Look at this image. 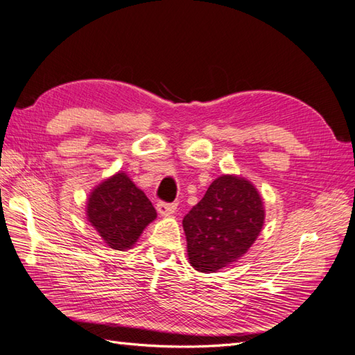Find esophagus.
I'll list each match as a JSON object with an SVG mask.
<instances>
[{"label":"esophagus","instance_id":"1","mask_svg":"<svg viewBox=\"0 0 355 355\" xmlns=\"http://www.w3.org/2000/svg\"><path fill=\"white\" fill-rule=\"evenodd\" d=\"M177 205L175 204H168V202H159L157 204V211L159 215L163 218H169L175 213Z\"/></svg>","mask_w":355,"mask_h":355}]
</instances>
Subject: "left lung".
Wrapping results in <instances>:
<instances>
[{
  "mask_svg": "<svg viewBox=\"0 0 355 355\" xmlns=\"http://www.w3.org/2000/svg\"><path fill=\"white\" fill-rule=\"evenodd\" d=\"M265 202L250 180L222 174L187 213V259L198 272H218L248 252L265 225Z\"/></svg>",
  "mask_w": 355,
  "mask_h": 355,
  "instance_id": "obj_1",
  "label": "left lung"
}]
</instances>
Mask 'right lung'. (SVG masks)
<instances>
[{
  "label": "right lung",
  "mask_w": 355,
  "mask_h": 355,
  "mask_svg": "<svg viewBox=\"0 0 355 355\" xmlns=\"http://www.w3.org/2000/svg\"><path fill=\"white\" fill-rule=\"evenodd\" d=\"M155 218L157 211L151 201L123 171L103 180L86 201L87 222L103 242L116 251L133 248Z\"/></svg>",
  "instance_id": "add662e5"
}]
</instances>
